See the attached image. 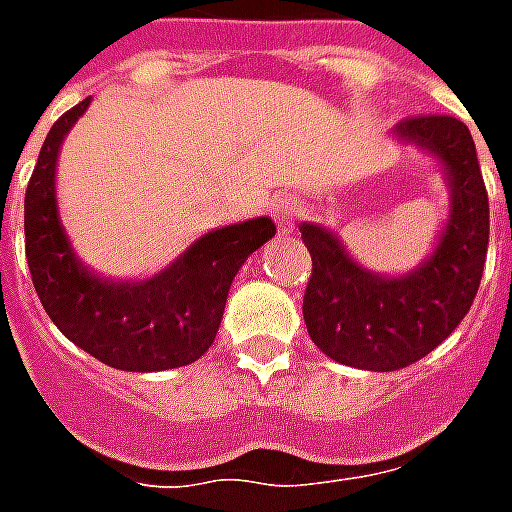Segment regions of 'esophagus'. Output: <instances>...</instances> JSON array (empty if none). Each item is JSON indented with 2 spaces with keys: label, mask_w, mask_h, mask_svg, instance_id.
Wrapping results in <instances>:
<instances>
[{
  "label": "esophagus",
  "mask_w": 512,
  "mask_h": 512,
  "mask_svg": "<svg viewBox=\"0 0 512 512\" xmlns=\"http://www.w3.org/2000/svg\"><path fill=\"white\" fill-rule=\"evenodd\" d=\"M296 216H299L296 200H290V197H274L271 200V219L277 222L279 233H293L296 230Z\"/></svg>",
  "instance_id": "obj_1"
}]
</instances>
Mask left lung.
Segmentation results:
<instances>
[{"label":"left lung","mask_w":512,"mask_h":512,"mask_svg":"<svg viewBox=\"0 0 512 512\" xmlns=\"http://www.w3.org/2000/svg\"><path fill=\"white\" fill-rule=\"evenodd\" d=\"M395 134L439 158L450 180V219L433 255L403 277H378L356 263L321 224H301L312 277L304 323L334 362L362 370H400L444 343L472 307L488 252V191L469 128L458 117L419 115Z\"/></svg>","instance_id":"1"}]
</instances>
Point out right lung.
<instances>
[{
  "label": "right lung",
  "mask_w": 512,
  "mask_h": 512,
  "mask_svg": "<svg viewBox=\"0 0 512 512\" xmlns=\"http://www.w3.org/2000/svg\"><path fill=\"white\" fill-rule=\"evenodd\" d=\"M90 98L51 126L24 197V238L32 285L71 343L117 370L153 373L197 362L222 323L227 293L246 257L277 233L268 216L211 230L136 282H115L79 263L57 208V156Z\"/></svg>",
  "instance_id": "add662e5"
}]
</instances>
